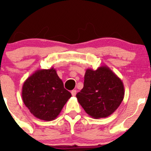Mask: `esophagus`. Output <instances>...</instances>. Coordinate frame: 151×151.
<instances>
[{
    "instance_id": "esophagus-1",
    "label": "esophagus",
    "mask_w": 151,
    "mask_h": 151,
    "mask_svg": "<svg viewBox=\"0 0 151 151\" xmlns=\"http://www.w3.org/2000/svg\"><path fill=\"white\" fill-rule=\"evenodd\" d=\"M71 93H72V95L73 96H75L76 94H77V90H72V91H71Z\"/></svg>"
}]
</instances>
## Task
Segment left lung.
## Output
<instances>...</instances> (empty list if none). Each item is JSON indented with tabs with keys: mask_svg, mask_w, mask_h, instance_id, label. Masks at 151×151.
Masks as SVG:
<instances>
[{
	"mask_svg": "<svg viewBox=\"0 0 151 151\" xmlns=\"http://www.w3.org/2000/svg\"><path fill=\"white\" fill-rule=\"evenodd\" d=\"M122 81L107 66L87 69L84 87L76 95L86 114L94 119L106 118L118 109L124 97Z\"/></svg>",
	"mask_w": 151,
	"mask_h": 151,
	"instance_id": "left-lung-1",
	"label": "left lung"
}]
</instances>
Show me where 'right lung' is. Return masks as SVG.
I'll list each match as a JSON object with an SVG mask.
<instances>
[{
	"mask_svg": "<svg viewBox=\"0 0 151 151\" xmlns=\"http://www.w3.org/2000/svg\"><path fill=\"white\" fill-rule=\"evenodd\" d=\"M71 96L53 67L35 71L22 88L26 107L34 116L46 121L56 119Z\"/></svg>",
	"mask_w": 151,
	"mask_h": 151,
	"instance_id": "obj_1",
	"label": "right lung"
}]
</instances>
